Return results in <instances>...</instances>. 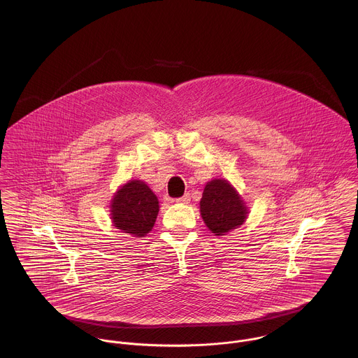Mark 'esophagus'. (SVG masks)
I'll return each instance as SVG.
<instances>
[{
    "instance_id": "esophagus-1",
    "label": "esophagus",
    "mask_w": 358,
    "mask_h": 358,
    "mask_svg": "<svg viewBox=\"0 0 358 358\" xmlns=\"http://www.w3.org/2000/svg\"><path fill=\"white\" fill-rule=\"evenodd\" d=\"M189 201H190V196L189 194H185L183 197L176 199V203H179V204H189Z\"/></svg>"
}]
</instances>
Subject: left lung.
I'll return each instance as SVG.
<instances>
[{
	"label": "left lung",
	"instance_id": "obj_1",
	"mask_svg": "<svg viewBox=\"0 0 358 358\" xmlns=\"http://www.w3.org/2000/svg\"><path fill=\"white\" fill-rule=\"evenodd\" d=\"M200 210L206 227L215 236H224L237 229L248 216V206L224 179H213L206 183Z\"/></svg>",
	"mask_w": 358,
	"mask_h": 358
}]
</instances>
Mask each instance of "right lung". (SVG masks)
Returning a JSON list of instances; mask_svg holds the SVG:
<instances>
[{
	"mask_svg": "<svg viewBox=\"0 0 358 358\" xmlns=\"http://www.w3.org/2000/svg\"><path fill=\"white\" fill-rule=\"evenodd\" d=\"M158 199L142 180H129L114 194L110 215L122 233L145 237L153 229L158 215Z\"/></svg>",
	"mask_w": 358,
	"mask_h": 358,
	"instance_id": "right-lung-1",
	"label": "right lung"
}]
</instances>
